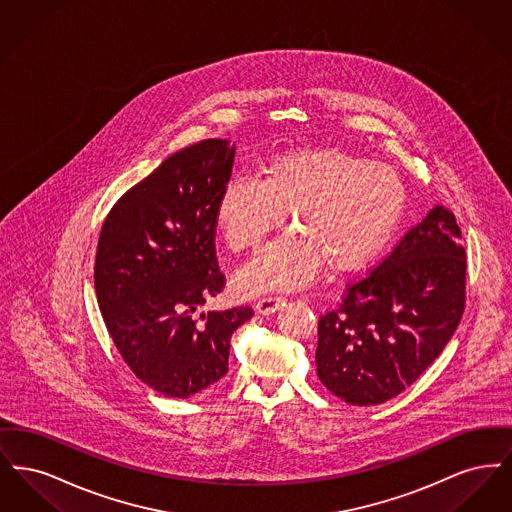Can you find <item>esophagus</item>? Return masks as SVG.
Segmentation results:
<instances>
[{
  "label": "esophagus",
  "mask_w": 512,
  "mask_h": 512,
  "mask_svg": "<svg viewBox=\"0 0 512 512\" xmlns=\"http://www.w3.org/2000/svg\"><path fill=\"white\" fill-rule=\"evenodd\" d=\"M284 303H286V299H284L282 295H272V293H270V295H263V297L257 299L255 311L261 313V315H270V313L278 311Z\"/></svg>",
  "instance_id": "esophagus-1"
}]
</instances>
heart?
Returning <instances> with one entry per match:
<instances>
[{
    "instance_id": "obj_1",
    "label": "heart",
    "mask_w": 512,
    "mask_h": 512,
    "mask_svg": "<svg viewBox=\"0 0 512 512\" xmlns=\"http://www.w3.org/2000/svg\"><path fill=\"white\" fill-rule=\"evenodd\" d=\"M407 207L399 174L338 147L274 157L259 178L234 176L215 203V226L234 253L255 251L282 226L295 234L268 245L234 280L242 295L309 284L318 268L363 267L388 244Z\"/></svg>"
}]
</instances>
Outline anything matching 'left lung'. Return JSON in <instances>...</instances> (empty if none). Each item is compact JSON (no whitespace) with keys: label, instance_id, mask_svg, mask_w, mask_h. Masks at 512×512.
I'll return each mask as SVG.
<instances>
[{"label":"left lung","instance_id":"8db88e82","mask_svg":"<svg viewBox=\"0 0 512 512\" xmlns=\"http://www.w3.org/2000/svg\"><path fill=\"white\" fill-rule=\"evenodd\" d=\"M455 215L436 207L318 318L317 374L349 405L407 390L455 334L466 253Z\"/></svg>","mask_w":512,"mask_h":512}]
</instances>
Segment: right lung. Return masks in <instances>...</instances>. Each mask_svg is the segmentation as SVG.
<instances>
[{"label": "right lung", "instance_id": "right-lung-1", "mask_svg": "<svg viewBox=\"0 0 512 512\" xmlns=\"http://www.w3.org/2000/svg\"><path fill=\"white\" fill-rule=\"evenodd\" d=\"M234 146L203 140L176 151L111 207L99 234L94 284L124 363L167 397L186 399L228 372L230 338L251 307L199 309L224 290L215 203Z\"/></svg>", "mask_w": 512, "mask_h": 512}]
</instances>
